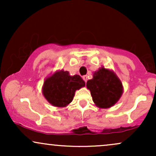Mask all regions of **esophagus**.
I'll return each instance as SVG.
<instances>
[{"label": "esophagus", "mask_w": 156, "mask_h": 156, "mask_svg": "<svg viewBox=\"0 0 156 156\" xmlns=\"http://www.w3.org/2000/svg\"><path fill=\"white\" fill-rule=\"evenodd\" d=\"M83 79L84 81H85L86 83H87V80H88V76H83Z\"/></svg>", "instance_id": "esophagus-1"}]
</instances>
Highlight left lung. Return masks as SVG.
I'll return each mask as SVG.
<instances>
[{
  "instance_id": "8db88e82",
  "label": "left lung",
  "mask_w": 156,
  "mask_h": 156,
  "mask_svg": "<svg viewBox=\"0 0 156 156\" xmlns=\"http://www.w3.org/2000/svg\"><path fill=\"white\" fill-rule=\"evenodd\" d=\"M92 101L100 108L114 106L120 99L123 93V86L116 73L104 67L93 73L92 79L87 82Z\"/></svg>"
}]
</instances>
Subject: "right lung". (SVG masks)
I'll use <instances>...</instances> for the list:
<instances>
[{"label":"right lung","mask_w":156,"mask_h":156,"mask_svg":"<svg viewBox=\"0 0 156 156\" xmlns=\"http://www.w3.org/2000/svg\"><path fill=\"white\" fill-rule=\"evenodd\" d=\"M78 75L70 76L68 71L57 70L44 80L42 94L50 104L58 108L66 107L73 101L76 90L85 87Z\"/></svg>","instance_id":"right-lung-1"}]
</instances>
